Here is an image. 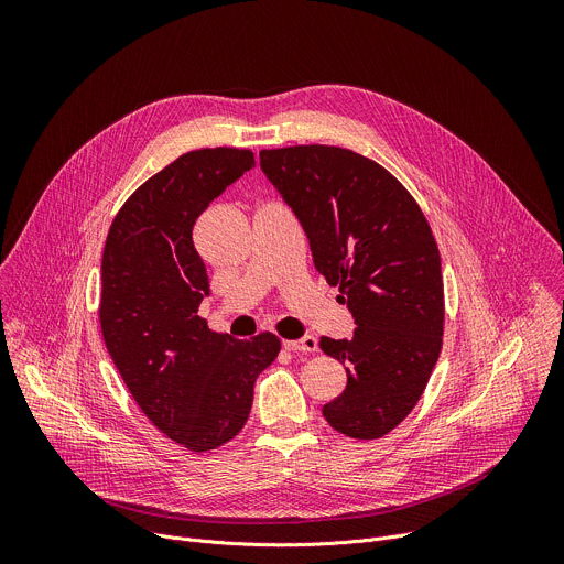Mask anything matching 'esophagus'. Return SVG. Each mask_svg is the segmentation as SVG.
I'll list each match as a JSON object with an SVG mask.
<instances>
[{
    "mask_svg": "<svg viewBox=\"0 0 564 564\" xmlns=\"http://www.w3.org/2000/svg\"><path fill=\"white\" fill-rule=\"evenodd\" d=\"M283 348H285V350H292V352H314V350L318 348V344H316L314 337L305 335V337H301V339L283 341Z\"/></svg>",
    "mask_w": 564,
    "mask_h": 564,
    "instance_id": "esophagus-1",
    "label": "esophagus"
}]
</instances>
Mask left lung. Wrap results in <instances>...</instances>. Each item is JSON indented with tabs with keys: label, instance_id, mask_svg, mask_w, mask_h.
Segmentation results:
<instances>
[{
	"label": "left lung",
	"instance_id": "left-lung-1",
	"mask_svg": "<svg viewBox=\"0 0 564 564\" xmlns=\"http://www.w3.org/2000/svg\"><path fill=\"white\" fill-rule=\"evenodd\" d=\"M261 170L299 218L318 274L339 285L352 339L321 337L346 366L328 424L377 440L404 422L437 364L444 335L442 261L431 225L390 172L341 147L263 149Z\"/></svg>",
	"mask_w": 564,
	"mask_h": 564
}]
</instances>
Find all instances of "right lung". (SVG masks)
Wrapping results in <instances>:
<instances>
[{
  "mask_svg": "<svg viewBox=\"0 0 564 564\" xmlns=\"http://www.w3.org/2000/svg\"><path fill=\"white\" fill-rule=\"evenodd\" d=\"M254 165L250 149L183 153L127 198L105 243L107 350L151 424L196 453L246 426L254 381L281 350L272 333L238 341L198 316L209 281L192 238L196 218Z\"/></svg>",
  "mask_w": 564,
  "mask_h": 564,
  "instance_id": "add662e5",
  "label": "right lung"
}]
</instances>
